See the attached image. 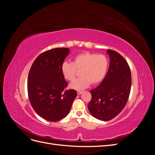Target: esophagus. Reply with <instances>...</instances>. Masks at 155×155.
I'll return each instance as SVG.
<instances>
[{"instance_id":"esophagus-1","label":"esophagus","mask_w":155,"mask_h":155,"mask_svg":"<svg viewBox=\"0 0 155 155\" xmlns=\"http://www.w3.org/2000/svg\"><path fill=\"white\" fill-rule=\"evenodd\" d=\"M82 92H83V91H77V93H78V95H80V94H82Z\"/></svg>"}]
</instances>
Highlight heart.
<instances>
[{"mask_svg":"<svg viewBox=\"0 0 155 155\" xmlns=\"http://www.w3.org/2000/svg\"><path fill=\"white\" fill-rule=\"evenodd\" d=\"M108 67L109 59L105 55L83 52L75 56L72 63H63L61 70L64 79L72 81L76 78L77 70H81V77L70 84V88L80 91L87 88L91 83L96 85L102 81Z\"/></svg>","mask_w":155,"mask_h":155,"instance_id":"heart-1","label":"heart"}]
</instances>
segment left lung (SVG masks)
<instances>
[{
  "mask_svg": "<svg viewBox=\"0 0 155 155\" xmlns=\"http://www.w3.org/2000/svg\"><path fill=\"white\" fill-rule=\"evenodd\" d=\"M110 56L109 68L104 80L91 91L92 98L88 110L96 118L109 121L122 111L129 99L131 88V73L127 62L117 51L107 50Z\"/></svg>",
  "mask_w": 155,
  "mask_h": 155,
  "instance_id": "obj_1",
  "label": "left lung"
}]
</instances>
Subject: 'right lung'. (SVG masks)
I'll return each instance as SVG.
<instances>
[{
	"label": "right lung",
	"instance_id": "obj_1",
	"mask_svg": "<svg viewBox=\"0 0 155 155\" xmlns=\"http://www.w3.org/2000/svg\"><path fill=\"white\" fill-rule=\"evenodd\" d=\"M68 48L44 51L33 63L28 78V94L33 109L41 117L57 121L68 114L77 96L74 89L67 90L68 83L61 70Z\"/></svg>",
	"mask_w": 155,
	"mask_h": 155
}]
</instances>
